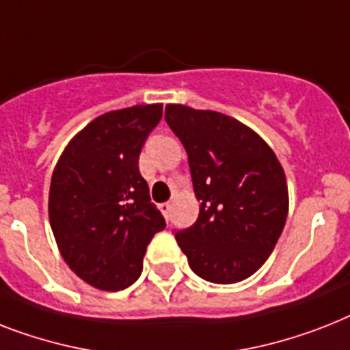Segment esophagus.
I'll return each mask as SVG.
<instances>
[{"label": "esophagus", "instance_id": "34e87169", "mask_svg": "<svg viewBox=\"0 0 350 350\" xmlns=\"http://www.w3.org/2000/svg\"><path fill=\"white\" fill-rule=\"evenodd\" d=\"M170 208H172V204H170V203H161V204H160V210H161V214L165 215V219H169V215H170Z\"/></svg>", "mask_w": 350, "mask_h": 350}]
</instances>
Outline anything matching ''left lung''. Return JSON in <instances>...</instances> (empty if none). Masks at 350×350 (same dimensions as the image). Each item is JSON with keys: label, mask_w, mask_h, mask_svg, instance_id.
I'll return each mask as SVG.
<instances>
[{"label": "left lung", "mask_w": 350, "mask_h": 350, "mask_svg": "<svg viewBox=\"0 0 350 350\" xmlns=\"http://www.w3.org/2000/svg\"><path fill=\"white\" fill-rule=\"evenodd\" d=\"M165 120L189 154L200 215L176 241L196 275L241 282L273 252L288 217L286 174L271 147L217 111L169 104Z\"/></svg>", "instance_id": "1"}]
</instances>
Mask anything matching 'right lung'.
<instances>
[{
    "mask_svg": "<svg viewBox=\"0 0 350 350\" xmlns=\"http://www.w3.org/2000/svg\"><path fill=\"white\" fill-rule=\"evenodd\" d=\"M161 111V104H146L96 116L53 169L48 215L59 252L77 277L102 291L129 288L147 244L165 228L138 169Z\"/></svg>",
    "mask_w": 350,
    "mask_h": 350,
    "instance_id": "right-lung-1",
    "label": "right lung"
}]
</instances>
